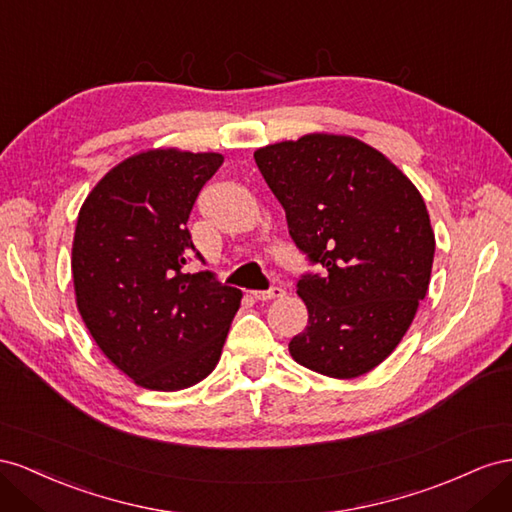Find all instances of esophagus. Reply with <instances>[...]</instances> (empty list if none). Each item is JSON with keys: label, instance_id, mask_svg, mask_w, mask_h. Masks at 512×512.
Masks as SVG:
<instances>
[{"label": "esophagus", "instance_id": "34e87169", "mask_svg": "<svg viewBox=\"0 0 512 512\" xmlns=\"http://www.w3.org/2000/svg\"><path fill=\"white\" fill-rule=\"evenodd\" d=\"M285 296V289L283 287H270V289H264V291H253V298L255 300H274V298H283Z\"/></svg>", "mask_w": 512, "mask_h": 512}]
</instances>
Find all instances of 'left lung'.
I'll return each mask as SVG.
<instances>
[{"mask_svg":"<svg viewBox=\"0 0 512 512\" xmlns=\"http://www.w3.org/2000/svg\"><path fill=\"white\" fill-rule=\"evenodd\" d=\"M285 210L289 236L319 274H302L309 326L289 354L352 379L399 345L425 300L435 236L425 199L390 160L345 135H304L255 152Z\"/></svg>","mask_w":512,"mask_h":512,"instance_id":"8db88e82","label":"left lung"}]
</instances>
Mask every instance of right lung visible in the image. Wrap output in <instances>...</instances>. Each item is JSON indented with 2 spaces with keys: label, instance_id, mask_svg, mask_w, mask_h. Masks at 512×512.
Masks as SVG:
<instances>
[{
  "label": "right lung",
  "instance_id": "add662e5",
  "mask_svg": "<svg viewBox=\"0 0 512 512\" xmlns=\"http://www.w3.org/2000/svg\"><path fill=\"white\" fill-rule=\"evenodd\" d=\"M223 165L216 152L148 150L126 158L83 201L72 281L92 339L137 386L173 392L221 358L242 291L210 270L184 274L195 253L186 223Z\"/></svg>",
  "mask_w": 512,
  "mask_h": 512
}]
</instances>
